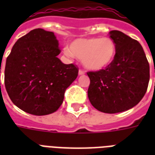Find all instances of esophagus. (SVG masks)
Instances as JSON below:
<instances>
[{
	"label": "esophagus",
	"instance_id": "esophagus-1",
	"mask_svg": "<svg viewBox=\"0 0 155 155\" xmlns=\"http://www.w3.org/2000/svg\"><path fill=\"white\" fill-rule=\"evenodd\" d=\"M85 73V71L84 70H82V69H80L79 70V75H84Z\"/></svg>",
	"mask_w": 155,
	"mask_h": 155
}]
</instances>
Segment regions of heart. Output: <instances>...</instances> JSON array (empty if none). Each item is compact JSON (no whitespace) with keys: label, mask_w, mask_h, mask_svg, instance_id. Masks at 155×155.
Segmentation results:
<instances>
[{"label":"heart","mask_w":155,"mask_h":155,"mask_svg":"<svg viewBox=\"0 0 155 155\" xmlns=\"http://www.w3.org/2000/svg\"><path fill=\"white\" fill-rule=\"evenodd\" d=\"M117 47L111 38H78L70 43L65 53L75 55L82 61L85 68L92 71H99L113 63L116 56Z\"/></svg>","instance_id":"1"}]
</instances>
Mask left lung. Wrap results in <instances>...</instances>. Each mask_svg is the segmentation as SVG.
<instances>
[{
    "label": "left lung",
    "instance_id": "obj_1",
    "mask_svg": "<svg viewBox=\"0 0 155 155\" xmlns=\"http://www.w3.org/2000/svg\"><path fill=\"white\" fill-rule=\"evenodd\" d=\"M117 47L105 69L88 71L87 96L92 105L105 113L124 112L139 103L147 92L150 66L139 42L119 30L109 32Z\"/></svg>",
    "mask_w": 155,
    "mask_h": 155
}]
</instances>
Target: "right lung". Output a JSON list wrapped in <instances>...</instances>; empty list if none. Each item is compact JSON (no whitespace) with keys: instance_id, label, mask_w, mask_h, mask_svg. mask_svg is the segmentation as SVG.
Wrapping results in <instances>:
<instances>
[{"instance_id":"add662e5","label":"right lung","mask_w":155,"mask_h":155,"mask_svg":"<svg viewBox=\"0 0 155 155\" xmlns=\"http://www.w3.org/2000/svg\"><path fill=\"white\" fill-rule=\"evenodd\" d=\"M60 52L54 34L39 28L15 42L6 59L5 86L16 106L36 116L58 110L79 72L75 64L61 62Z\"/></svg>"}]
</instances>
